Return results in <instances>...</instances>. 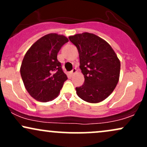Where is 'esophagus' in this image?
<instances>
[{"mask_svg": "<svg viewBox=\"0 0 147 147\" xmlns=\"http://www.w3.org/2000/svg\"><path fill=\"white\" fill-rule=\"evenodd\" d=\"M76 72H77V70H76V68H73V70H72V71L70 72V75H74V74H75Z\"/></svg>", "mask_w": 147, "mask_h": 147, "instance_id": "1", "label": "esophagus"}]
</instances>
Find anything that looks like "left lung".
Returning a JSON list of instances; mask_svg holds the SVG:
<instances>
[{
	"mask_svg": "<svg viewBox=\"0 0 147 147\" xmlns=\"http://www.w3.org/2000/svg\"><path fill=\"white\" fill-rule=\"evenodd\" d=\"M79 52V68L84 76L77 95L85 102L99 103L111 95L119 82L120 61L105 40L92 33L68 37Z\"/></svg>",
	"mask_w": 147,
	"mask_h": 147,
	"instance_id": "obj_1",
	"label": "left lung"
}]
</instances>
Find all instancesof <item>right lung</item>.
Wrapping results in <instances>:
<instances>
[{
  "mask_svg": "<svg viewBox=\"0 0 147 147\" xmlns=\"http://www.w3.org/2000/svg\"><path fill=\"white\" fill-rule=\"evenodd\" d=\"M68 41L63 35L50 33L37 40L25 53L21 75L28 93L38 102L56 98L68 79L57 60V53Z\"/></svg>",
  "mask_w": 147,
  "mask_h": 147,
  "instance_id": "add662e5",
  "label": "right lung"
}]
</instances>
